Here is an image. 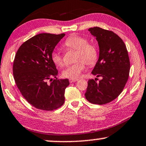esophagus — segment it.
<instances>
[{
	"label": "esophagus",
	"mask_w": 146,
	"mask_h": 146,
	"mask_svg": "<svg viewBox=\"0 0 146 146\" xmlns=\"http://www.w3.org/2000/svg\"><path fill=\"white\" fill-rule=\"evenodd\" d=\"M78 80H79L78 79H69V82L73 83V82H75V81H77Z\"/></svg>",
	"instance_id": "34e87169"
}]
</instances>
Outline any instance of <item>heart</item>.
<instances>
[{
	"mask_svg": "<svg viewBox=\"0 0 146 146\" xmlns=\"http://www.w3.org/2000/svg\"><path fill=\"white\" fill-rule=\"evenodd\" d=\"M64 46L67 49L77 51L75 57V61L77 63L68 66L62 72V75L66 78H79L85 69V63L93 66L98 61V52L96 46L89 44L88 40L83 36L76 35L69 36L64 42ZM51 60L57 67H61L64 65L63 58L57 50L52 52Z\"/></svg>",
	"mask_w": 146,
	"mask_h": 146,
	"instance_id": "b5f03b06",
	"label": "heart"
}]
</instances>
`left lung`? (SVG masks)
<instances>
[{
  "instance_id": "left-lung-1",
  "label": "left lung",
  "mask_w": 146,
  "mask_h": 146,
  "mask_svg": "<svg viewBox=\"0 0 146 146\" xmlns=\"http://www.w3.org/2000/svg\"><path fill=\"white\" fill-rule=\"evenodd\" d=\"M96 37L100 47L98 61L92 71L97 77L88 81L85 98L91 104L104 105L117 98L129 77L130 63L125 44L113 31L95 27L88 29Z\"/></svg>"
}]
</instances>
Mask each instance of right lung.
<instances>
[{"mask_svg":"<svg viewBox=\"0 0 146 146\" xmlns=\"http://www.w3.org/2000/svg\"><path fill=\"white\" fill-rule=\"evenodd\" d=\"M64 33H40L21 44L13 63V75L17 86L31 105L38 110L53 111L65 102L68 79L53 80L58 71L51 60V53ZM50 79L52 82L47 83Z\"/></svg>","mask_w":146,"mask_h":146,"instance_id":"right-lung-1","label":"right lung"}]
</instances>
